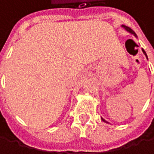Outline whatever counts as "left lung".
Returning <instances> with one entry per match:
<instances>
[{
  "label": "left lung",
  "mask_w": 154,
  "mask_h": 154,
  "mask_svg": "<svg viewBox=\"0 0 154 154\" xmlns=\"http://www.w3.org/2000/svg\"><path fill=\"white\" fill-rule=\"evenodd\" d=\"M123 26V27H124V28H125V29H126L127 31H128L129 33H131V34H133V35H134L135 36H137V35H136V33H135V32H134V31H133V30H132V29H131L130 27H128V26ZM142 51H143V52L144 53V55H145V56H146V58H147V55H146V52L144 51V50H143V49H142ZM102 120H103V121H104V122H106V121H105V120H104V119H103V118H102Z\"/></svg>",
  "instance_id": "8db88e82"
}]
</instances>
